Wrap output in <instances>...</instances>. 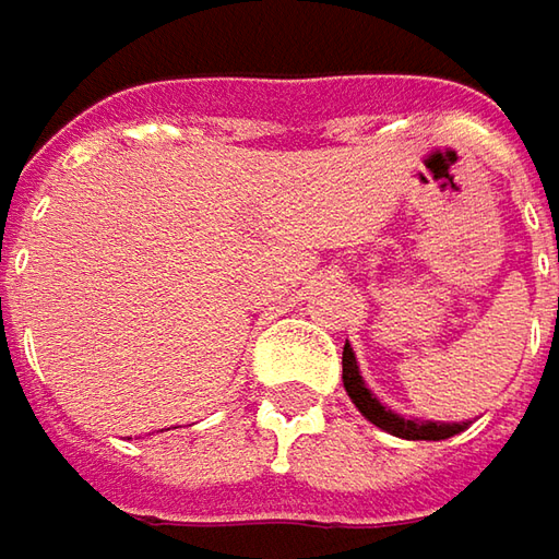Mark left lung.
Instances as JSON below:
<instances>
[{"mask_svg": "<svg viewBox=\"0 0 559 559\" xmlns=\"http://www.w3.org/2000/svg\"><path fill=\"white\" fill-rule=\"evenodd\" d=\"M343 388L353 397V404L359 407V414L366 419H372L381 429H388L391 436L439 442V439H449V436H455V432L464 429L461 423H419V419H404L397 417V414H391V411H384L379 404V397H372V391L366 388V381L359 376V366H356V356H353L349 343L343 346Z\"/></svg>", "mask_w": 559, "mask_h": 559, "instance_id": "1", "label": "left lung"}]
</instances>
